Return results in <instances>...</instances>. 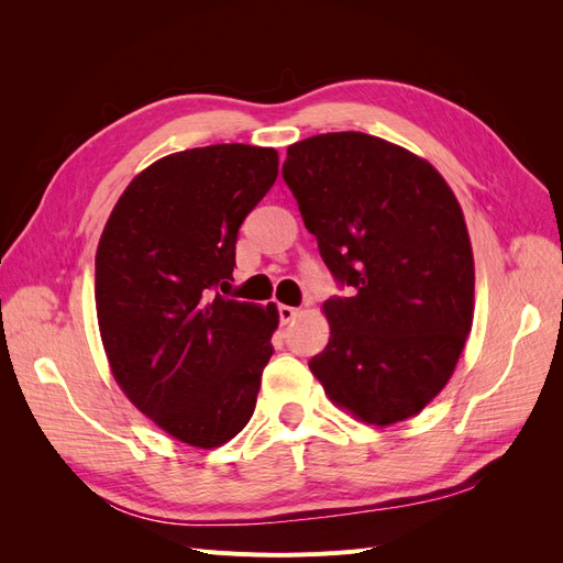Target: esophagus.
Instances as JSON below:
<instances>
[{"label": "esophagus", "mask_w": 563, "mask_h": 563, "mask_svg": "<svg viewBox=\"0 0 563 563\" xmlns=\"http://www.w3.org/2000/svg\"><path fill=\"white\" fill-rule=\"evenodd\" d=\"M300 314L298 308H291V305H279V319L282 323H291Z\"/></svg>", "instance_id": "esophagus-1"}]
</instances>
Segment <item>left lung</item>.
<instances>
[{
  "label": "left lung",
  "instance_id": "1",
  "mask_svg": "<svg viewBox=\"0 0 563 563\" xmlns=\"http://www.w3.org/2000/svg\"><path fill=\"white\" fill-rule=\"evenodd\" d=\"M284 180L323 263L352 298L323 302L329 345L310 371L366 424L418 416L451 380L474 317L463 209L437 168L360 131L288 145Z\"/></svg>",
  "mask_w": 563,
  "mask_h": 563
}]
</instances>
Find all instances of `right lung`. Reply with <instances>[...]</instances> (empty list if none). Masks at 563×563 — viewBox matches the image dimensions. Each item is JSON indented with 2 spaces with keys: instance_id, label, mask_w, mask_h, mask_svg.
Segmentation results:
<instances>
[{
  "instance_id": "add662e5",
  "label": "right lung",
  "mask_w": 563,
  "mask_h": 563,
  "mask_svg": "<svg viewBox=\"0 0 563 563\" xmlns=\"http://www.w3.org/2000/svg\"><path fill=\"white\" fill-rule=\"evenodd\" d=\"M277 174L275 147L174 152L129 183L100 234L96 314L112 378L187 446H223L253 416L279 310L213 291Z\"/></svg>"
}]
</instances>
